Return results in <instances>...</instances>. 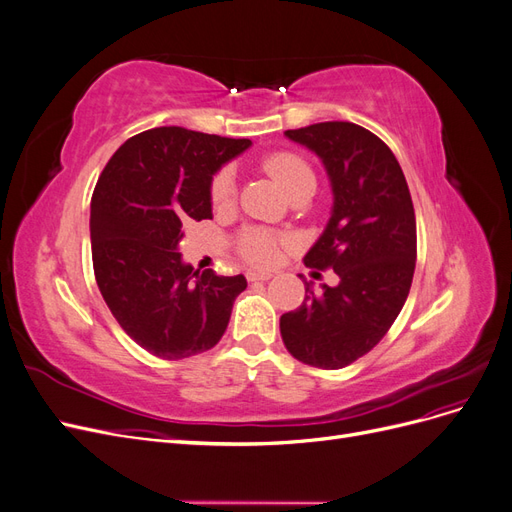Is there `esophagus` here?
I'll return each mask as SVG.
<instances>
[{
  "label": "esophagus",
  "instance_id": "obj_1",
  "mask_svg": "<svg viewBox=\"0 0 512 512\" xmlns=\"http://www.w3.org/2000/svg\"><path fill=\"white\" fill-rule=\"evenodd\" d=\"M271 273L267 271H247V280L250 282H269L271 280Z\"/></svg>",
  "mask_w": 512,
  "mask_h": 512
}]
</instances>
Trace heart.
Returning a JSON list of instances; mask_svg holds the SVG:
<instances>
[{
    "label": "heart",
    "instance_id": "heart-1",
    "mask_svg": "<svg viewBox=\"0 0 512 512\" xmlns=\"http://www.w3.org/2000/svg\"><path fill=\"white\" fill-rule=\"evenodd\" d=\"M265 170L267 173L282 185L286 194L290 196L294 188L307 179H314V170L301 156L292 151H277L265 158ZM211 203L215 209L228 207L232 200H235V173L230 168H222L218 175L211 181ZM239 252L243 258H247L254 265H273L280 254V239L273 237L267 230H247L239 239Z\"/></svg>",
    "mask_w": 512,
    "mask_h": 512
}]
</instances>
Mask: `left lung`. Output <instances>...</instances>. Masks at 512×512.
<instances>
[{"instance_id": "obj_1", "label": "left lung", "mask_w": 512, "mask_h": 512, "mask_svg": "<svg viewBox=\"0 0 512 512\" xmlns=\"http://www.w3.org/2000/svg\"><path fill=\"white\" fill-rule=\"evenodd\" d=\"M284 134L327 168L331 218L303 260L333 269L339 284L316 292L305 282L303 303L280 318V331L294 359L342 369L380 342L408 299L416 265L412 198L393 151L356 123L324 121Z\"/></svg>"}]
</instances>
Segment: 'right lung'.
<instances>
[{
  "label": "right lung",
  "instance_id": "right-lung-1",
  "mask_svg": "<svg viewBox=\"0 0 512 512\" xmlns=\"http://www.w3.org/2000/svg\"><path fill=\"white\" fill-rule=\"evenodd\" d=\"M252 145L179 126L128 138L91 196V258L102 297L134 342L166 361L220 342L243 275L194 271L179 241L190 222L211 220V179Z\"/></svg>",
  "mask_w": 512,
  "mask_h": 512
}]
</instances>
